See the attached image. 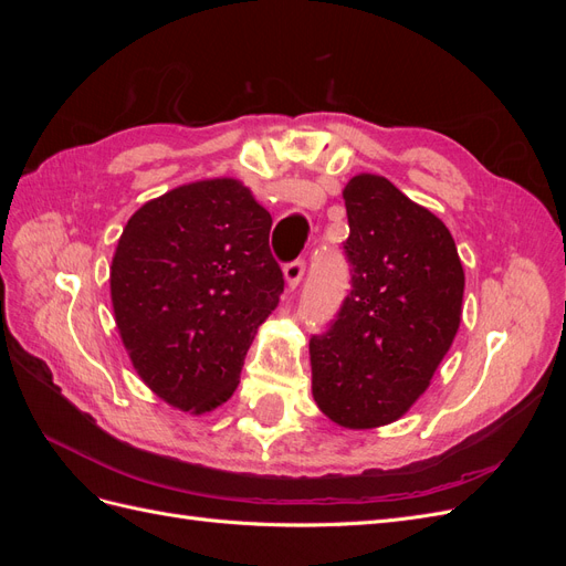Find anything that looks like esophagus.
<instances>
[{"instance_id": "34e87169", "label": "esophagus", "mask_w": 566, "mask_h": 566, "mask_svg": "<svg viewBox=\"0 0 566 566\" xmlns=\"http://www.w3.org/2000/svg\"><path fill=\"white\" fill-rule=\"evenodd\" d=\"M304 269H306V264H304L302 256H300V260H293V262H287V264L283 266V276H285V281H287L290 287H297V285H300V281H302V276H304Z\"/></svg>"}]
</instances>
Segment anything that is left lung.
<instances>
[{
  "label": "left lung",
  "instance_id": "left-lung-1",
  "mask_svg": "<svg viewBox=\"0 0 566 566\" xmlns=\"http://www.w3.org/2000/svg\"><path fill=\"white\" fill-rule=\"evenodd\" d=\"M349 293L310 342L318 408L349 430L399 420L430 385L460 325L462 273L453 235L385 177L345 191Z\"/></svg>",
  "mask_w": 566,
  "mask_h": 566
}]
</instances>
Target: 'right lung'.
Returning <instances> with one entry per match:
<instances>
[{"instance_id":"1","label":"right lung","mask_w":566,"mask_h":566,"mask_svg":"<svg viewBox=\"0 0 566 566\" xmlns=\"http://www.w3.org/2000/svg\"><path fill=\"white\" fill-rule=\"evenodd\" d=\"M269 231L271 214L235 179L179 186L127 221L111 266L115 323L167 403L205 413L241 382L285 285Z\"/></svg>"}]
</instances>
